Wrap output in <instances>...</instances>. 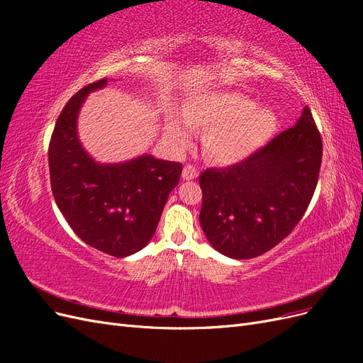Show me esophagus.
<instances>
[{
	"label": "esophagus",
	"instance_id": "34e87169",
	"mask_svg": "<svg viewBox=\"0 0 363 363\" xmlns=\"http://www.w3.org/2000/svg\"><path fill=\"white\" fill-rule=\"evenodd\" d=\"M183 180H194L199 177V169H196L194 164H186L183 168V174H182Z\"/></svg>",
	"mask_w": 363,
	"mask_h": 363
}]
</instances>
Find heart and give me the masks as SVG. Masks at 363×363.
<instances>
[{
  "label": "heart",
  "instance_id": "heart-1",
  "mask_svg": "<svg viewBox=\"0 0 363 363\" xmlns=\"http://www.w3.org/2000/svg\"><path fill=\"white\" fill-rule=\"evenodd\" d=\"M184 116H174L167 127L172 144L189 147L194 128L206 131L204 150L218 164H235L257 152L276 133L277 113L269 107L235 92H211L194 96Z\"/></svg>",
  "mask_w": 363,
  "mask_h": 363
}]
</instances>
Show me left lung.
<instances>
[{"instance_id": "obj_1", "label": "left lung", "mask_w": 363, "mask_h": 363, "mask_svg": "<svg viewBox=\"0 0 363 363\" xmlns=\"http://www.w3.org/2000/svg\"><path fill=\"white\" fill-rule=\"evenodd\" d=\"M323 140L309 107L247 160L200 175V224L208 242L232 259L269 251L300 223L320 175Z\"/></svg>"}]
</instances>
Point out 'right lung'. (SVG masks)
Masks as SVG:
<instances>
[{
  "label": "right lung",
  "mask_w": 363,
  "mask_h": 363,
  "mask_svg": "<svg viewBox=\"0 0 363 363\" xmlns=\"http://www.w3.org/2000/svg\"><path fill=\"white\" fill-rule=\"evenodd\" d=\"M106 84L103 79L84 86L63 107L50 140V180L74 233L106 255L127 257L155 235L183 168L150 155L113 164L87 155L77 135V118L86 96Z\"/></svg>",
  "instance_id": "1"
}]
</instances>
